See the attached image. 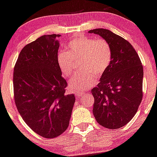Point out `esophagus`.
<instances>
[{
	"mask_svg": "<svg viewBox=\"0 0 157 157\" xmlns=\"http://www.w3.org/2000/svg\"><path fill=\"white\" fill-rule=\"evenodd\" d=\"M83 94H84V93L83 92L78 93V94H76V97H77V98H80V97H82Z\"/></svg>",
	"mask_w": 157,
	"mask_h": 157,
	"instance_id": "1",
	"label": "esophagus"
}]
</instances>
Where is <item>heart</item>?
<instances>
[{
    "mask_svg": "<svg viewBox=\"0 0 157 157\" xmlns=\"http://www.w3.org/2000/svg\"><path fill=\"white\" fill-rule=\"evenodd\" d=\"M68 51H59L57 62L62 74L70 77L74 71L75 59H82L81 73H77L70 80L69 88L72 92H82L94 86L97 76L105 73L112 60V48L104 38L94 39L80 36L68 43Z\"/></svg>",
    "mask_w": 157,
    "mask_h": 157,
    "instance_id": "heart-1",
    "label": "heart"
}]
</instances>
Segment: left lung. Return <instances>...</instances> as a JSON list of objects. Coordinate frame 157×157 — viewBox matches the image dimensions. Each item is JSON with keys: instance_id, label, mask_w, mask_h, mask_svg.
Listing matches in <instances>:
<instances>
[{"instance_id": "left-lung-1", "label": "left lung", "mask_w": 157, "mask_h": 157, "mask_svg": "<svg viewBox=\"0 0 157 157\" xmlns=\"http://www.w3.org/2000/svg\"><path fill=\"white\" fill-rule=\"evenodd\" d=\"M94 33L109 41L112 60L92 89L93 113L100 125L119 129L132 120L142 100L143 67L138 53L128 41L106 29H94Z\"/></svg>"}]
</instances>
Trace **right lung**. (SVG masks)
Segmentation results:
<instances>
[{
  "instance_id": "obj_1",
  "label": "right lung",
  "mask_w": 157,
  "mask_h": 157,
  "mask_svg": "<svg viewBox=\"0 0 157 157\" xmlns=\"http://www.w3.org/2000/svg\"><path fill=\"white\" fill-rule=\"evenodd\" d=\"M59 34L38 37L25 45L13 73L14 98L23 120L36 134L56 138L68 127L75 98L65 94L57 56Z\"/></svg>"
}]
</instances>
